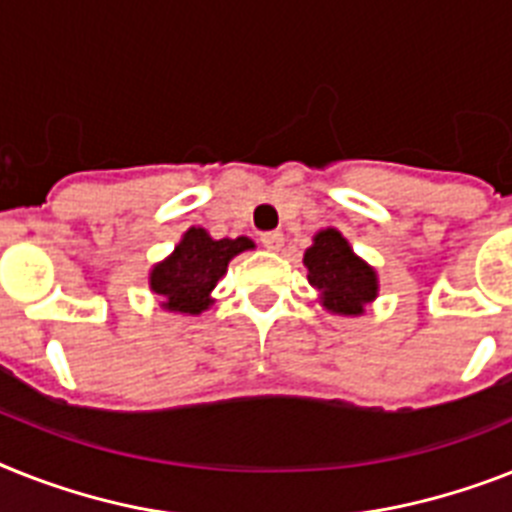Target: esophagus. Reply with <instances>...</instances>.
<instances>
[{
    "mask_svg": "<svg viewBox=\"0 0 512 512\" xmlns=\"http://www.w3.org/2000/svg\"><path fill=\"white\" fill-rule=\"evenodd\" d=\"M282 243H285L282 232H264V235H261V246H264L266 251H280Z\"/></svg>",
    "mask_w": 512,
    "mask_h": 512,
    "instance_id": "34e87169",
    "label": "esophagus"
}]
</instances>
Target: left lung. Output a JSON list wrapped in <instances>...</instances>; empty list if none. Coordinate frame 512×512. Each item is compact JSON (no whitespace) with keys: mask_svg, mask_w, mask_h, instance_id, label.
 Here are the masks:
<instances>
[{"mask_svg":"<svg viewBox=\"0 0 512 512\" xmlns=\"http://www.w3.org/2000/svg\"><path fill=\"white\" fill-rule=\"evenodd\" d=\"M303 266L316 301L335 316H363L366 306L377 301V269L353 251L345 235L335 227L319 230L303 253Z\"/></svg>","mask_w":512,"mask_h":512,"instance_id":"8db88e82","label":"left lung"}]
</instances>
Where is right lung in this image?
<instances>
[{
    "label": "right lung",
    "instance_id": "obj_1",
    "mask_svg": "<svg viewBox=\"0 0 512 512\" xmlns=\"http://www.w3.org/2000/svg\"><path fill=\"white\" fill-rule=\"evenodd\" d=\"M256 243L246 235L214 240L204 227H188L175 251L156 261L149 272L151 293L159 295V308L170 314L198 316L214 303V287L227 274L230 261Z\"/></svg>",
    "mask_w": 512,
    "mask_h": 512
}]
</instances>
